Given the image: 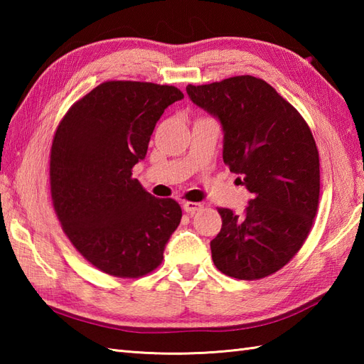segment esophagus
I'll use <instances>...</instances> for the list:
<instances>
[{"instance_id":"esophagus-1","label":"esophagus","mask_w":364,"mask_h":364,"mask_svg":"<svg viewBox=\"0 0 364 364\" xmlns=\"http://www.w3.org/2000/svg\"><path fill=\"white\" fill-rule=\"evenodd\" d=\"M202 203H197V202H184V205H183V210L186 211L188 214H194L196 211H198V210H202Z\"/></svg>"}]
</instances>
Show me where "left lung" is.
<instances>
[{"instance_id": "1", "label": "left lung", "mask_w": 364, "mask_h": 364, "mask_svg": "<svg viewBox=\"0 0 364 364\" xmlns=\"http://www.w3.org/2000/svg\"><path fill=\"white\" fill-rule=\"evenodd\" d=\"M223 129V162L249 189L244 214L219 208L211 241L215 267L237 280H259L294 258L319 205V153L310 127L291 103L259 78L233 76L186 87Z\"/></svg>"}]
</instances>
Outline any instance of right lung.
Instances as JSON below:
<instances>
[{"mask_svg": "<svg viewBox=\"0 0 364 364\" xmlns=\"http://www.w3.org/2000/svg\"><path fill=\"white\" fill-rule=\"evenodd\" d=\"M173 86L106 81L60 120L50 154L54 211L73 247L92 266L120 278L156 269L181 220L173 198H156L133 178Z\"/></svg>", "mask_w": 364, "mask_h": 364, "instance_id": "right-lung-1", "label": "right lung"}]
</instances>
